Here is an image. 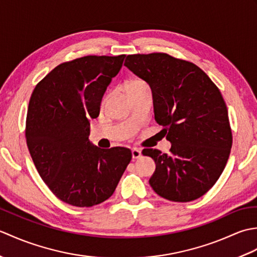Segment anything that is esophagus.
<instances>
[{"mask_svg":"<svg viewBox=\"0 0 257 257\" xmlns=\"http://www.w3.org/2000/svg\"><path fill=\"white\" fill-rule=\"evenodd\" d=\"M132 154H133V158L134 159H139V158L141 157V151L137 148H134L132 150Z\"/></svg>","mask_w":257,"mask_h":257,"instance_id":"1","label":"esophagus"}]
</instances>
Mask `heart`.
Masks as SVG:
<instances>
[{"label":"heart","instance_id":"b5f03b06","mask_svg":"<svg viewBox=\"0 0 257 257\" xmlns=\"http://www.w3.org/2000/svg\"><path fill=\"white\" fill-rule=\"evenodd\" d=\"M144 84H145L144 81H141V80H133V81H130L127 87H129V86H138V85H144Z\"/></svg>","mask_w":257,"mask_h":257}]
</instances>
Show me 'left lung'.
Masks as SVG:
<instances>
[{
    "instance_id": "left-lung-1",
    "label": "left lung",
    "mask_w": 257,
    "mask_h": 257,
    "mask_svg": "<svg viewBox=\"0 0 257 257\" xmlns=\"http://www.w3.org/2000/svg\"><path fill=\"white\" fill-rule=\"evenodd\" d=\"M124 66L149 84L155 119L171 143L169 155L143 150L156 162L151 188L169 201L199 199L220 178L232 148L221 91L196 65L166 53L128 55Z\"/></svg>"
}]
</instances>
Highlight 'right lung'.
<instances>
[{
  "mask_svg": "<svg viewBox=\"0 0 257 257\" xmlns=\"http://www.w3.org/2000/svg\"><path fill=\"white\" fill-rule=\"evenodd\" d=\"M125 55H89L65 62L32 92L25 138L43 181L59 200L78 207L106 201L132 160L122 147L100 149L88 139L108 85Z\"/></svg>",
  "mask_w": 257,
  "mask_h": 257,
  "instance_id": "right-lung-1",
  "label": "right lung"
}]
</instances>
